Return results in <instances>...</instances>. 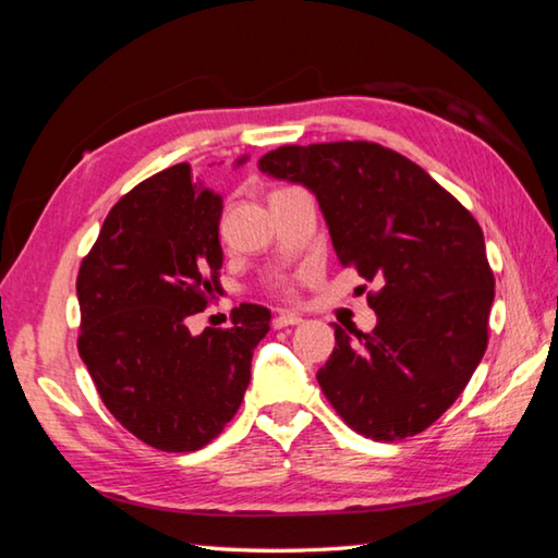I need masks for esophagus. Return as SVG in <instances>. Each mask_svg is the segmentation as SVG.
<instances>
[{
    "instance_id": "obj_1",
    "label": "esophagus",
    "mask_w": 558,
    "mask_h": 558,
    "mask_svg": "<svg viewBox=\"0 0 558 558\" xmlns=\"http://www.w3.org/2000/svg\"><path fill=\"white\" fill-rule=\"evenodd\" d=\"M302 319L298 317V314L292 312H278L276 317H272V327L276 329H286V327H295V324H300Z\"/></svg>"
}]
</instances>
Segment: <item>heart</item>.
Listing matches in <instances>:
<instances>
[{
    "instance_id": "1",
    "label": "heart",
    "mask_w": 558,
    "mask_h": 558,
    "mask_svg": "<svg viewBox=\"0 0 558 558\" xmlns=\"http://www.w3.org/2000/svg\"><path fill=\"white\" fill-rule=\"evenodd\" d=\"M270 290L278 292V295H282V298H292V295H295V288H292V282L286 280V278L272 280V282H270Z\"/></svg>"
}]
</instances>
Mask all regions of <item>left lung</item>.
<instances>
[{
    "label": "left lung",
    "mask_w": 558,
    "mask_h": 558,
    "mask_svg": "<svg viewBox=\"0 0 558 558\" xmlns=\"http://www.w3.org/2000/svg\"><path fill=\"white\" fill-rule=\"evenodd\" d=\"M258 168L310 187L341 266L378 286L376 329L333 324L322 392L368 439L424 432L488 349L495 278L478 221L427 170L373 141L280 146Z\"/></svg>",
    "instance_id": "left-lung-1"
}]
</instances>
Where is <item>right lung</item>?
Masks as SVG:
<instances>
[{
	"label": "right lung",
	"mask_w": 558,
	"mask_h": 558,
	"mask_svg": "<svg viewBox=\"0 0 558 558\" xmlns=\"http://www.w3.org/2000/svg\"><path fill=\"white\" fill-rule=\"evenodd\" d=\"M221 209L190 163L170 166L111 207L77 272V351L99 398L121 427L168 453L219 437L270 329V312L248 302L229 329H187V317L221 295Z\"/></svg>",
	"instance_id": "right-lung-1"
}]
</instances>
